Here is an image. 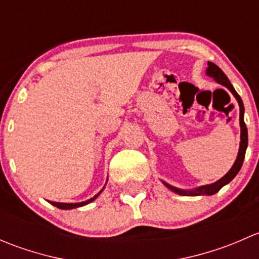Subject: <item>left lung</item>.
<instances>
[{"label": "left lung", "instance_id": "1", "mask_svg": "<svg viewBox=\"0 0 259 259\" xmlns=\"http://www.w3.org/2000/svg\"><path fill=\"white\" fill-rule=\"evenodd\" d=\"M207 74H208V76L213 77L217 82L222 83V85L226 86L227 89H229V90H231V93L233 94V95L236 96L237 100H238L239 110H241V113H239V122H241V145H239V153H238V156H237L236 163L233 164V166H232L231 170H229L228 173L223 177V178L219 179L218 182L213 183V184L203 185V187L198 188V189L189 190V192H187V190H180V189H178V188H174V187H171V185L164 183V184H165L169 189L173 190L174 193H178V194H180V195H194L195 197V195L215 194L217 192H219V190L222 189V187H224L226 184H228V183L231 182V180L233 179L237 174H238V171L241 170L243 160H244V156H245V150H247L248 132H247V126H245V124H244V119H243V116H244V106H243V101H242L241 96H239L238 94H237V91L234 90L233 85H232L231 81L228 80V77L226 76V74H224V72L222 71V70L219 69L215 64H213V62H208Z\"/></svg>", "mask_w": 259, "mask_h": 259}]
</instances>
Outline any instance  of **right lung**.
Segmentation results:
<instances>
[{"label": "right lung", "instance_id": "right-lung-1", "mask_svg": "<svg viewBox=\"0 0 259 259\" xmlns=\"http://www.w3.org/2000/svg\"><path fill=\"white\" fill-rule=\"evenodd\" d=\"M99 194H100V193H99ZM99 194H96L95 197L91 198V199H89V200H86V202H81V203H57V202H50V203H51L52 205H55V207L60 208V209H74V208L82 207V205H85V204H88V203L93 202V200L95 199V198L98 197Z\"/></svg>", "mask_w": 259, "mask_h": 259}]
</instances>
